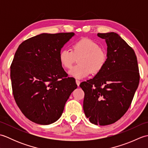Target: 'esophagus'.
Masks as SVG:
<instances>
[{
  "label": "esophagus",
  "instance_id": "1",
  "mask_svg": "<svg viewBox=\"0 0 148 148\" xmlns=\"http://www.w3.org/2000/svg\"><path fill=\"white\" fill-rule=\"evenodd\" d=\"M76 84H77V85L79 86V84H80V81H79V80H76Z\"/></svg>",
  "mask_w": 148,
  "mask_h": 148
}]
</instances>
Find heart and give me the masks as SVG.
Instances as JSON below:
<instances>
[{"label":"heart","instance_id":"obj_1","mask_svg":"<svg viewBox=\"0 0 148 148\" xmlns=\"http://www.w3.org/2000/svg\"><path fill=\"white\" fill-rule=\"evenodd\" d=\"M59 61L63 67L70 69L78 59L79 64L69 71L77 79H82L92 72L95 74L102 70L107 61V53L98 43L88 38L76 40L71 50L63 49L59 53Z\"/></svg>","mask_w":148,"mask_h":148}]
</instances>
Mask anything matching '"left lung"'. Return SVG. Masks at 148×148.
Listing matches in <instances>:
<instances>
[{"label":"left lung","instance_id":"8db88e82","mask_svg":"<svg viewBox=\"0 0 148 148\" xmlns=\"http://www.w3.org/2000/svg\"><path fill=\"white\" fill-rule=\"evenodd\" d=\"M106 40L107 61L93 79L82 82L83 110L93 124L108 125L120 119L129 108L139 83L134 49L114 32L98 33Z\"/></svg>","mask_w":148,"mask_h":148}]
</instances>
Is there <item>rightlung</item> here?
Wrapping results in <instances>:
<instances>
[{
	"mask_svg": "<svg viewBox=\"0 0 148 148\" xmlns=\"http://www.w3.org/2000/svg\"><path fill=\"white\" fill-rule=\"evenodd\" d=\"M73 32L43 33L19 46L11 65L12 93L22 113L36 123L57 121L76 81L68 77L59 61V53Z\"/></svg>",
	"mask_w": 148,
	"mask_h": 148,
	"instance_id": "right-lung-1",
	"label": "right lung"
}]
</instances>
